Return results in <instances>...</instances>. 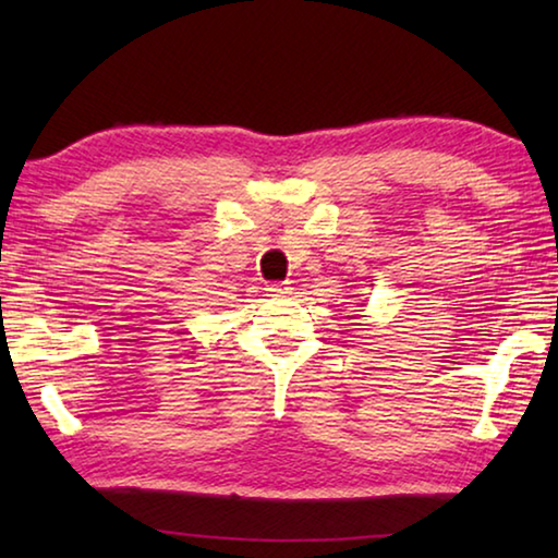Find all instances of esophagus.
<instances>
[{"mask_svg":"<svg viewBox=\"0 0 558 558\" xmlns=\"http://www.w3.org/2000/svg\"><path fill=\"white\" fill-rule=\"evenodd\" d=\"M268 290V295H272V298H282V295H288V282H270V286L266 288Z\"/></svg>","mask_w":558,"mask_h":558,"instance_id":"esophagus-1","label":"esophagus"}]
</instances>
